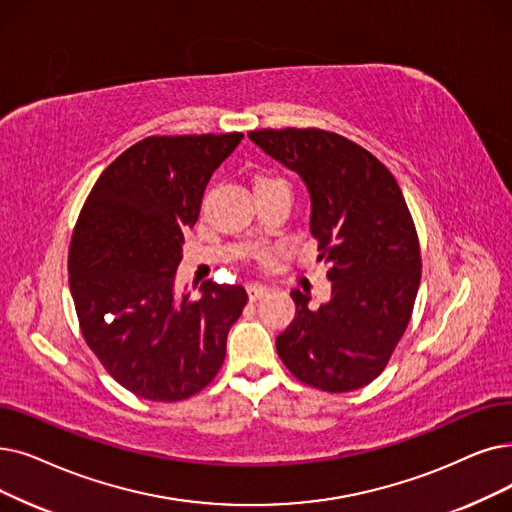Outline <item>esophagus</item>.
I'll return each mask as SVG.
<instances>
[{"mask_svg": "<svg viewBox=\"0 0 512 512\" xmlns=\"http://www.w3.org/2000/svg\"><path fill=\"white\" fill-rule=\"evenodd\" d=\"M247 295L251 301H259L268 295V288H265L263 284H251V286H247Z\"/></svg>", "mask_w": 512, "mask_h": 512, "instance_id": "esophagus-1", "label": "esophagus"}]
</instances>
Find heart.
<instances>
[{"label": "heart", "instance_id": "heart-1", "mask_svg": "<svg viewBox=\"0 0 512 512\" xmlns=\"http://www.w3.org/2000/svg\"><path fill=\"white\" fill-rule=\"evenodd\" d=\"M261 180H274V177H259V180H257V182H261Z\"/></svg>", "mask_w": 512, "mask_h": 512}]
</instances>
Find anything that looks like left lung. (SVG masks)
I'll list each match as a JSON object with an SVG mask.
<instances>
[{"label": "left lung", "mask_w": 512, "mask_h": 512, "mask_svg": "<svg viewBox=\"0 0 512 512\" xmlns=\"http://www.w3.org/2000/svg\"><path fill=\"white\" fill-rule=\"evenodd\" d=\"M249 138L301 175L311 198L309 232L328 265L330 301L297 314L276 349L295 379L345 393L379 376L412 316L420 284V247L406 198L391 171L339 133L259 129Z\"/></svg>", "instance_id": "8db88e82"}]
</instances>
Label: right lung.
<instances>
[{"mask_svg":"<svg viewBox=\"0 0 512 512\" xmlns=\"http://www.w3.org/2000/svg\"><path fill=\"white\" fill-rule=\"evenodd\" d=\"M242 138H144L102 171L73 230L69 286L81 335L121 387L150 402L207 387L247 305L240 284L205 280L201 299L175 293L184 230Z\"/></svg>","mask_w":512,"mask_h":512,"instance_id":"right-lung-1","label":"right lung"}]
</instances>
